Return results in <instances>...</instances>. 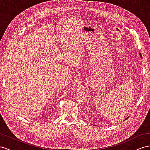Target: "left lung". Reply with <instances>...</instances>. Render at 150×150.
I'll list each match as a JSON object with an SVG mask.
<instances>
[{"label":"left lung","instance_id":"left-lung-1","mask_svg":"<svg viewBox=\"0 0 150 150\" xmlns=\"http://www.w3.org/2000/svg\"><path fill=\"white\" fill-rule=\"evenodd\" d=\"M139 56H140V57H141V58H142V54H141V53H139ZM93 126H94V125H93Z\"/></svg>","mask_w":150,"mask_h":150}]
</instances>
